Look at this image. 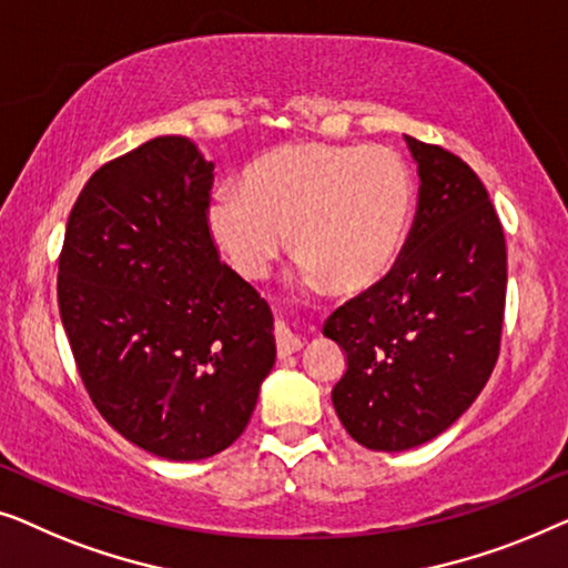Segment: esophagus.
Returning <instances> with one entry per match:
<instances>
[{
  "mask_svg": "<svg viewBox=\"0 0 568 568\" xmlns=\"http://www.w3.org/2000/svg\"><path fill=\"white\" fill-rule=\"evenodd\" d=\"M275 339H277V355H281V357H287V355L298 353V349L303 347V339L298 337V334H293L291 329H287L285 322L277 324Z\"/></svg>",
  "mask_w": 568,
  "mask_h": 568,
  "instance_id": "34e87169",
  "label": "esophagus"
}]
</instances>
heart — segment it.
I'll list each match as a JSON object with an SVG mask.
<instances>
[{
	"label": "heart",
	"instance_id": "1",
	"mask_svg": "<svg viewBox=\"0 0 568 568\" xmlns=\"http://www.w3.org/2000/svg\"><path fill=\"white\" fill-rule=\"evenodd\" d=\"M414 211L412 174L383 146L285 143L244 170V190L221 187L207 229L239 275L257 281L291 242L311 277L361 295L402 257Z\"/></svg>",
	"mask_w": 568,
	"mask_h": 568
}]
</instances>
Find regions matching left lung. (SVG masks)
<instances>
[{"label":"left lung","instance_id":"8db88e82","mask_svg":"<svg viewBox=\"0 0 568 568\" xmlns=\"http://www.w3.org/2000/svg\"><path fill=\"white\" fill-rule=\"evenodd\" d=\"M419 201L388 277L326 318L347 371L334 412L355 443L398 453L445 433L481 394L499 357L505 231L476 172L404 135Z\"/></svg>","mask_w":568,"mask_h":568}]
</instances>
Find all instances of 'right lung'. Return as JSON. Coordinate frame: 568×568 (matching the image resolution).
<instances>
[{
  "instance_id": "right-lung-1",
  "label": "right lung",
  "mask_w": 568,
  "mask_h": 568,
  "mask_svg": "<svg viewBox=\"0 0 568 568\" xmlns=\"http://www.w3.org/2000/svg\"><path fill=\"white\" fill-rule=\"evenodd\" d=\"M213 162L159 135L100 166L71 207L59 311L84 388L125 440L203 460L250 425L275 365L273 311L207 229Z\"/></svg>"
}]
</instances>
